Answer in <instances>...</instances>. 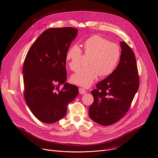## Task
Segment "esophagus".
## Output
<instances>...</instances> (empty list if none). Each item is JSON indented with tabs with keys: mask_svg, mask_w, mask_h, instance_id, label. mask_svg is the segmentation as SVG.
Wrapping results in <instances>:
<instances>
[{
	"mask_svg": "<svg viewBox=\"0 0 158 158\" xmlns=\"http://www.w3.org/2000/svg\"><path fill=\"white\" fill-rule=\"evenodd\" d=\"M79 93L81 94H85L87 92V91L84 89H83V88H79Z\"/></svg>",
	"mask_w": 158,
	"mask_h": 158,
	"instance_id": "esophagus-1",
	"label": "esophagus"
}]
</instances>
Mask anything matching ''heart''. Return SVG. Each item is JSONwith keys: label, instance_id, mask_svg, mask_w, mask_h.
Returning a JSON list of instances; mask_svg holds the SVG:
<instances>
[{"label": "heart", "instance_id": "obj_1", "mask_svg": "<svg viewBox=\"0 0 158 158\" xmlns=\"http://www.w3.org/2000/svg\"><path fill=\"white\" fill-rule=\"evenodd\" d=\"M84 54L90 55L89 67L81 68L72 75L73 83L87 87L100 76H107L112 73L117 67L120 58V49L118 44L100 36L95 35L88 38L83 44ZM82 51L77 44L71 46L67 51L66 58L69 67L76 70L81 64Z\"/></svg>", "mask_w": 158, "mask_h": 158}]
</instances>
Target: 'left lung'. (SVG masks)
<instances>
[{"label": "left lung", "mask_w": 158, "mask_h": 158, "mask_svg": "<svg viewBox=\"0 0 158 158\" xmlns=\"http://www.w3.org/2000/svg\"><path fill=\"white\" fill-rule=\"evenodd\" d=\"M120 62L107 77L91 91L94 102L89 109L90 118L99 125L109 126L120 120L128 112L139 88L136 61L132 49L120 42Z\"/></svg>", "instance_id": "8db88e82"}]
</instances>
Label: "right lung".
Instances as JSON below:
<instances>
[{
    "mask_svg": "<svg viewBox=\"0 0 158 158\" xmlns=\"http://www.w3.org/2000/svg\"><path fill=\"white\" fill-rule=\"evenodd\" d=\"M78 33L73 27L48 28L29 49L24 61V98L40 121L53 123L67 113L78 95L77 86L66 82V55ZM64 84L61 90L60 85Z\"/></svg>",
    "mask_w": 158,
    "mask_h": 158,
    "instance_id": "add662e5",
    "label": "right lung"
}]
</instances>
